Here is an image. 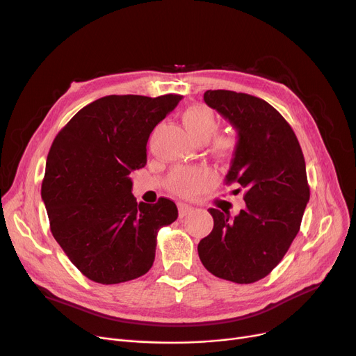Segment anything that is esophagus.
I'll return each mask as SVG.
<instances>
[{
	"label": "esophagus",
	"mask_w": 356,
	"mask_h": 356,
	"mask_svg": "<svg viewBox=\"0 0 356 356\" xmlns=\"http://www.w3.org/2000/svg\"><path fill=\"white\" fill-rule=\"evenodd\" d=\"M177 208H179V216L180 218L188 216V215H191L193 212V208L189 207V204H186V203H179Z\"/></svg>",
	"instance_id": "34e87169"
}]
</instances>
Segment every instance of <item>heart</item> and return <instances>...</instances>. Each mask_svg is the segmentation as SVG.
<instances>
[{
	"mask_svg": "<svg viewBox=\"0 0 356 356\" xmlns=\"http://www.w3.org/2000/svg\"><path fill=\"white\" fill-rule=\"evenodd\" d=\"M181 122L188 133L197 141H207L211 138L209 144L215 153L220 156H228L234 152L236 140L228 133H216L218 121L213 112L202 104H195L184 108L181 112ZM214 136H212L211 134ZM211 181V173L208 170L197 167H179L173 172L168 188L181 196H193L207 188Z\"/></svg>",
	"mask_w": 356,
	"mask_h": 356,
	"instance_id": "heart-1",
	"label": "heart"
}]
</instances>
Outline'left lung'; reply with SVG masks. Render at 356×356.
<instances>
[{"label": "left lung", "instance_id": "left-lung-1", "mask_svg": "<svg viewBox=\"0 0 356 356\" xmlns=\"http://www.w3.org/2000/svg\"><path fill=\"white\" fill-rule=\"evenodd\" d=\"M204 102L238 131L227 183L245 189L247 208L209 209L213 229L197 245L213 275L250 284L268 275L300 231L310 197L302 147L290 124L264 99L234 90H207Z\"/></svg>", "mask_w": 356, "mask_h": 356}]
</instances>
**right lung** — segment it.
Returning a JSON list of instances; mask_svg holds the SVG:
<instances>
[{
  "label": "right lung",
  "instance_id": "right-lung-1",
  "mask_svg": "<svg viewBox=\"0 0 356 356\" xmlns=\"http://www.w3.org/2000/svg\"><path fill=\"white\" fill-rule=\"evenodd\" d=\"M181 98L108 95L83 106L53 140L42 183L50 231L92 282L144 275L160 228L177 219L167 197L137 203L129 175L145 165L149 134Z\"/></svg>",
  "mask_w": 356,
  "mask_h": 356
}]
</instances>
